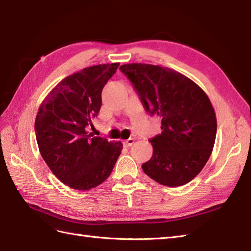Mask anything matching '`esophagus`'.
Segmentation results:
<instances>
[{
    "label": "esophagus",
    "mask_w": 251,
    "mask_h": 251,
    "mask_svg": "<svg viewBox=\"0 0 251 251\" xmlns=\"http://www.w3.org/2000/svg\"><path fill=\"white\" fill-rule=\"evenodd\" d=\"M133 142H134V140L131 139V138H129L128 140L124 141V144H125V146H131V145L133 144Z\"/></svg>",
    "instance_id": "obj_1"
}]
</instances>
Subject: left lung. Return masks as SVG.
<instances>
[{
  "label": "left lung",
  "mask_w": 251,
  "mask_h": 251,
  "mask_svg": "<svg viewBox=\"0 0 251 251\" xmlns=\"http://www.w3.org/2000/svg\"><path fill=\"white\" fill-rule=\"evenodd\" d=\"M147 113L161 119V133L151 138L152 156L145 174L166 187L194 179L209 160L216 137V117L209 98L176 71L152 64L120 67Z\"/></svg>",
  "instance_id": "8db88e82"
}]
</instances>
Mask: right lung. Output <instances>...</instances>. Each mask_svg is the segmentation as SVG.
<instances>
[{
    "instance_id": "1",
    "label": "right lung",
    "mask_w": 251,
    "mask_h": 251,
    "mask_svg": "<svg viewBox=\"0 0 251 251\" xmlns=\"http://www.w3.org/2000/svg\"><path fill=\"white\" fill-rule=\"evenodd\" d=\"M120 63L82 69L49 93L35 121L38 147L50 170L68 187L87 191L110 176L123 144L89 132L101 106V91Z\"/></svg>"
}]
</instances>
